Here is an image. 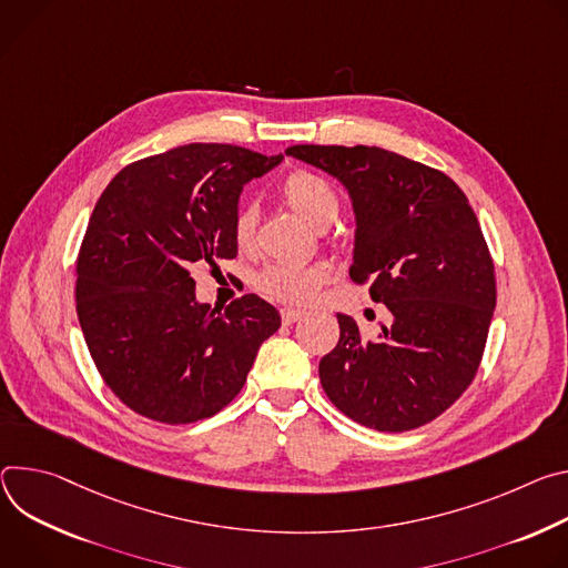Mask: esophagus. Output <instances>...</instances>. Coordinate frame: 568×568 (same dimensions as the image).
Wrapping results in <instances>:
<instances>
[{"label": "esophagus", "instance_id": "34e87169", "mask_svg": "<svg viewBox=\"0 0 568 568\" xmlns=\"http://www.w3.org/2000/svg\"><path fill=\"white\" fill-rule=\"evenodd\" d=\"M280 313H282V323L284 325H293V323H297L304 316V311H300V308H282Z\"/></svg>", "mask_w": 568, "mask_h": 568}]
</instances>
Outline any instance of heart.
<instances>
[{
  "mask_svg": "<svg viewBox=\"0 0 568 568\" xmlns=\"http://www.w3.org/2000/svg\"><path fill=\"white\" fill-rule=\"evenodd\" d=\"M282 196L286 205L300 214L311 227H329L341 212L336 189L321 175L297 171L291 173L282 184ZM257 232V210L252 205H239L232 219V239L241 250L252 247ZM327 271L316 264H271L260 277L257 286L286 304H306L316 297L325 284Z\"/></svg>",
  "mask_w": 568,
  "mask_h": 568,
  "instance_id": "heart-1",
  "label": "heart"
}]
</instances>
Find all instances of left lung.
I'll return each mask as SVG.
<instances>
[{
	"mask_svg": "<svg viewBox=\"0 0 568 568\" xmlns=\"http://www.w3.org/2000/svg\"><path fill=\"white\" fill-rule=\"evenodd\" d=\"M286 155L336 178L354 212L349 277L369 280L393 323L365 341L336 313L338 345L321 384L349 419L386 433L445 413L471 384L496 306L494 264L460 186L379 146H291Z\"/></svg>",
	"mask_w": 568,
	"mask_h": 568,
	"instance_id": "1",
	"label": "left lung"
}]
</instances>
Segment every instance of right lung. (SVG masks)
Masks as SVG:
<instances>
[{
	"label": "right lung",
	"mask_w": 568,
	"mask_h": 568,
	"mask_svg": "<svg viewBox=\"0 0 568 568\" xmlns=\"http://www.w3.org/2000/svg\"><path fill=\"white\" fill-rule=\"evenodd\" d=\"M282 160L186 144L121 169L97 201L77 262V313L103 382L135 413L164 424L216 415L280 329L277 308L252 293L225 311L199 302L189 268L236 257L243 186Z\"/></svg>",
	"instance_id": "obj_1"
}]
</instances>
